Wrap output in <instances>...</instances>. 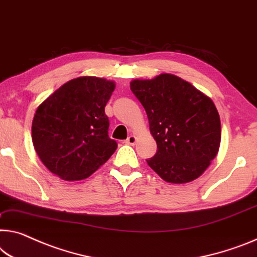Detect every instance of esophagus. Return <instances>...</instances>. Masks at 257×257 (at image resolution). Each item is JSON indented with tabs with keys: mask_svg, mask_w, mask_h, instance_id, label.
Wrapping results in <instances>:
<instances>
[{
	"mask_svg": "<svg viewBox=\"0 0 257 257\" xmlns=\"http://www.w3.org/2000/svg\"><path fill=\"white\" fill-rule=\"evenodd\" d=\"M136 142H137V137L136 136H130L127 139H126V141H125V144H127V145H131V146H134L136 145Z\"/></svg>",
	"mask_w": 257,
	"mask_h": 257,
	"instance_id": "esophagus-1",
	"label": "esophagus"
}]
</instances>
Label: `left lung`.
Here are the masks:
<instances>
[{
    "label": "left lung",
    "mask_w": 257,
    "mask_h": 257,
    "mask_svg": "<svg viewBox=\"0 0 257 257\" xmlns=\"http://www.w3.org/2000/svg\"><path fill=\"white\" fill-rule=\"evenodd\" d=\"M130 87L144 105L157 152L147 163L162 179L186 184L206 171L219 151L220 119L214 102L175 74L134 79Z\"/></svg>",
    "instance_id": "8db88e82"
}]
</instances>
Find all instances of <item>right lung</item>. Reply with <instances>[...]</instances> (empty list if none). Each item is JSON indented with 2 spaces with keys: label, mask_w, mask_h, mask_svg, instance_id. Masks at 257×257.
<instances>
[{
  "label": "right lung",
  "mask_w": 257,
  "mask_h": 257,
  "mask_svg": "<svg viewBox=\"0 0 257 257\" xmlns=\"http://www.w3.org/2000/svg\"><path fill=\"white\" fill-rule=\"evenodd\" d=\"M115 87L104 78L78 77L38 106L32 141L50 172L66 181L86 179L115 153L117 142L108 136L104 112Z\"/></svg>",
  "instance_id": "add662e5"
}]
</instances>
